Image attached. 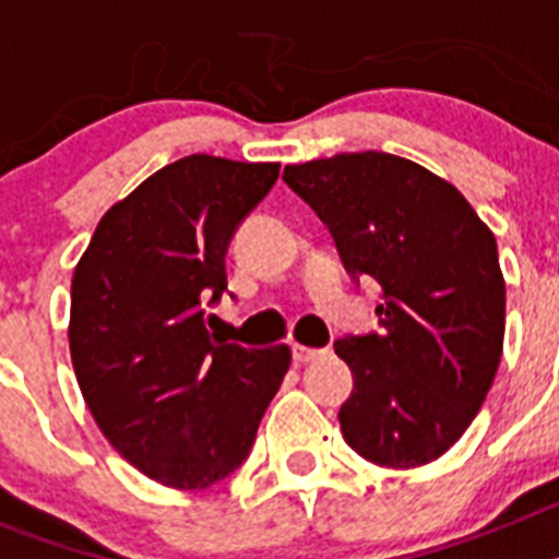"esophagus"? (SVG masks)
Returning <instances> with one entry per match:
<instances>
[{
	"label": "esophagus",
	"mask_w": 559,
	"mask_h": 559,
	"mask_svg": "<svg viewBox=\"0 0 559 559\" xmlns=\"http://www.w3.org/2000/svg\"><path fill=\"white\" fill-rule=\"evenodd\" d=\"M322 355V349L305 347V344H294V360L296 364H308V360H316Z\"/></svg>",
	"instance_id": "esophagus-1"
}]
</instances>
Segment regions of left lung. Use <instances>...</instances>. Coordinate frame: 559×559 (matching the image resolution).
Returning a JSON list of instances; mask_svg holds the SVG:
<instances>
[{
    "label": "left lung",
    "instance_id": "obj_1",
    "mask_svg": "<svg viewBox=\"0 0 559 559\" xmlns=\"http://www.w3.org/2000/svg\"><path fill=\"white\" fill-rule=\"evenodd\" d=\"M285 185L328 224L344 269L380 285V333L333 344L353 369L341 433L394 471L439 459L498 372L507 290L496 237L467 199L380 151L288 165Z\"/></svg>",
    "mask_w": 559,
    "mask_h": 559
}]
</instances>
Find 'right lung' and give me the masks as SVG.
<instances>
[{
    "instance_id": "add662e5",
    "label": "right lung",
    "mask_w": 559,
    "mask_h": 559,
    "mask_svg": "<svg viewBox=\"0 0 559 559\" xmlns=\"http://www.w3.org/2000/svg\"><path fill=\"white\" fill-rule=\"evenodd\" d=\"M276 176V162L185 156L117 201L75 265L69 353L83 400L114 451L173 490H206L243 464L290 367L288 344H224L204 319L237 224Z\"/></svg>"
}]
</instances>
